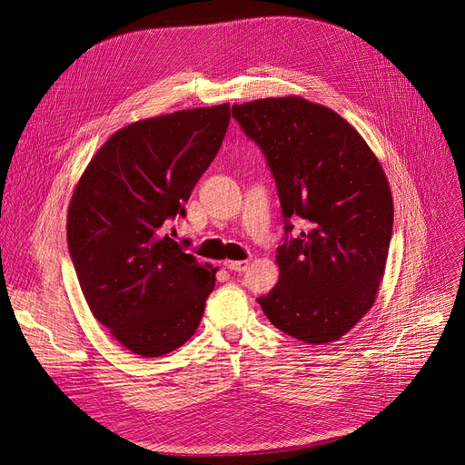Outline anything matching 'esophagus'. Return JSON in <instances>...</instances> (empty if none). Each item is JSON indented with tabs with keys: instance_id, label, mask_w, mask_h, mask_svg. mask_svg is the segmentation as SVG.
Listing matches in <instances>:
<instances>
[{
	"instance_id": "obj_1",
	"label": "esophagus",
	"mask_w": 465,
	"mask_h": 465,
	"mask_svg": "<svg viewBox=\"0 0 465 465\" xmlns=\"http://www.w3.org/2000/svg\"><path fill=\"white\" fill-rule=\"evenodd\" d=\"M224 267H228L230 272H245L249 267V262L247 260H226L224 262Z\"/></svg>"
}]
</instances>
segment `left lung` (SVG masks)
Returning <instances> with one entry per match:
<instances>
[{
	"label": "left lung",
	"instance_id": "1",
	"mask_svg": "<svg viewBox=\"0 0 465 465\" xmlns=\"http://www.w3.org/2000/svg\"><path fill=\"white\" fill-rule=\"evenodd\" d=\"M277 183L284 242L279 282L258 298L281 331L311 345L343 337L377 298L392 237L394 203L381 162L335 111L300 95L232 107ZM306 230L292 240V217Z\"/></svg>",
	"mask_w": 465,
	"mask_h": 465
}]
</instances>
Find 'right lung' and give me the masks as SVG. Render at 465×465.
Segmentation results:
<instances>
[{"label":"right lung","instance_id":"1","mask_svg":"<svg viewBox=\"0 0 465 465\" xmlns=\"http://www.w3.org/2000/svg\"><path fill=\"white\" fill-rule=\"evenodd\" d=\"M230 104L144 118L114 132L71 195L67 247L94 319L144 358L198 330L216 270L165 232L214 160Z\"/></svg>","mask_w":465,"mask_h":465}]
</instances>
